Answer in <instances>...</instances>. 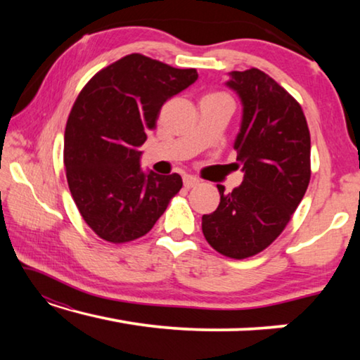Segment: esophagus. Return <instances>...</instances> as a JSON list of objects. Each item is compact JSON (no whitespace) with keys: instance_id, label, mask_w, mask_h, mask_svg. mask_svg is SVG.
<instances>
[{"instance_id":"esophagus-1","label":"esophagus","mask_w":360,"mask_h":360,"mask_svg":"<svg viewBox=\"0 0 360 360\" xmlns=\"http://www.w3.org/2000/svg\"><path fill=\"white\" fill-rule=\"evenodd\" d=\"M200 184V181L195 178V176H191V174H186L184 176V186L187 187V188H191V187H195V186H198Z\"/></svg>"}]
</instances>
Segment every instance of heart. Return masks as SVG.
Masks as SVG:
<instances>
[{
    "mask_svg": "<svg viewBox=\"0 0 360 360\" xmlns=\"http://www.w3.org/2000/svg\"><path fill=\"white\" fill-rule=\"evenodd\" d=\"M205 98H227V100H230L227 95L225 94H222V92H212V94H208L205 96Z\"/></svg>",
    "mask_w": 360,
    "mask_h": 360,
    "instance_id": "heart-1",
    "label": "heart"
}]
</instances>
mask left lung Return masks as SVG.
<instances>
[{
	"label": "left lung",
	"mask_w": 360,
	"mask_h": 360,
	"mask_svg": "<svg viewBox=\"0 0 360 360\" xmlns=\"http://www.w3.org/2000/svg\"><path fill=\"white\" fill-rule=\"evenodd\" d=\"M230 89L243 103L235 149L245 178L202 217L206 241L230 259L264 251L289 224L311 178V139L302 106L264 71H231Z\"/></svg>",
	"instance_id": "obj_1"
}]
</instances>
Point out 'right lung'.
Returning a JSON list of instances; mask_svg holds the SVG:
<instances>
[{"label": "right lung", "instance_id": "1", "mask_svg": "<svg viewBox=\"0 0 360 360\" xmlns=\"http://www.w3.org/2000/svg\"><path fill=\"white\" fill-rule=\"evenodd\" d=\"M141 53L106 66L85 84L65 129L63 162L70 192L85 224L114 245L141 238L154 227L182 179L139 168V148L168 98L197 81Z\"/></svg>", "mask_w": 360, "mask_h": 360}]
</instances>
